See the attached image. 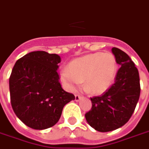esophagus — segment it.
Wrapping results in <instances>:
<instances>
[{"label": "esophagus", "mask_w": 149, "mask_h": 149, "mask_svg": "<svg viewBox=\"0 0 149 149\" xmlns=\"http://www.w3.org/2000/svg\"><path fill=\"white\" fill-rule=\"evenodd\" d=\"M80 98L81 96L79 95V94H76V95H75V100H76V101H79V100H80Z\"/></svg>", "instance_id": "esophagus-1"}]
</instances>
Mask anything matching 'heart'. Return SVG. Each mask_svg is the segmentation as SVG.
Returning <instances> with one entry per match:
<instances>
[{
  "mask_svg": "<svg viewBox=\"0 0 149 149\" xmlns=\"http://www.w3.org/2000/svg\"><path fill=\"white\" fill-rule=\"evenodd\" d=\"M116 71V61L112 54L95 53L72 60L67 70L60 72V79L70 89H74L83 81L87 91L101 93L111 86Z\"/></svg>",
  "mask_w": 149,
  "mask_h": 149,
  "instance_id": "obj_1",
  "label": "heart"
}]
</instances>
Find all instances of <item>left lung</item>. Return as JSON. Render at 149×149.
Here are the masks:
<instances>
[{"label":"left lung","mask_w":149,"mask_h":149,"mask_svg":"<svg viewBox=\"0 0 149 149\" xmlns=\"http://www.w3.org/2000/svg\"><path fill=\"white\" fill-rule=\"evenodd\" d=\"M112 52L121 66L115 83L101 95L90 98L92 108L85 114L89 125L101 132L125 125L133 114L141 90L139 71L131 58L116 47Z\"/></svg>","instance_id":"8db88e82"}]
</instances>
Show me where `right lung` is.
Wrapping results in <instances>:
<instances>
[{
    "mask_svg": "<svg viewBox=\"0 0 149 149\" xmlns=\"http://www.w3.org/2000/svg\"><path fill=\"white\" fill-rule=\"evenodd\" d=\"M57 54L33 51L16 62L9 79L11 106L16 116L33 129H48L60 119L75 95L63 90L57 72Z\"/></svg>",
    "mask_w": 149,
    "mask_h": 149,
    "instance_id": "right-lung-1",
    "label": "right lung"
}]
</instances>
